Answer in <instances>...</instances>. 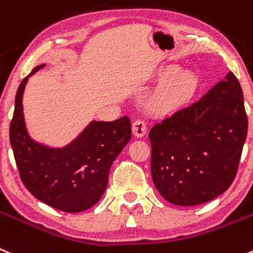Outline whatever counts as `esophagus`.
Instances as JSON below:
<instances>
[{
  "mask_svg": "<svg viewBox=\"0 0 253 253\" xmlns=\"http://www.w3.org/2000/svg\"><path fill=\"white\" fill-rule=\"evenodd\" d=\"M147 132V127H146V124L141 120H136V121L132 124V133L136 136V137L141 138L143 137Z\"/></svg>",
  "mask_w": 253,
  "mask_h": 253,
  "instance_id": "1",
  "label": "esophagus"
}]
</instances>
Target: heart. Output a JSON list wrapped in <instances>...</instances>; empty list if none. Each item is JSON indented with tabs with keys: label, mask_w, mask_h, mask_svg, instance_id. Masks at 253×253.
Returning a JSON list of instances; mask_svg holds the SVG:
<instances>
[{
	"label": "heart",
	"mask_w": 253,
	"mask_h": 253,
	"mask_svg": "<svg viewBox=\"0 0 253 253\" xmlns=\"http://www.w3.org/2000/svg\"><path fill=\"white\" fill-rule=\"evenodd\" d=\"M159 84L148 100V107L159 115H169L187 106L200 86V79L193 71L181 70L178 65L160 67L153 75Z\"/></svg>",
	"instance_id": "b5f03b06"
}]
</instances>
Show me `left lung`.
<instances>
[{"label":"left lung","instance_id":"1","mask_svg":"<svg viewBox=\"0 0 253 253\" xmlns=\"http://www.w3.org/2000/svg\"><path fill=\"white\" fill-rule=\"evenodd\" d=\"M247 126L244 93L232 72L201 100L155 125L151 174L162 197L196 206L225 192L237 173Z\"/></svg>","mask_w":253,"mask_h":253}]
</instances>
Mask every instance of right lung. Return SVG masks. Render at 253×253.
<instances>
[{
	"mask_svg": "<svg viewBox=\"0 0 253 253\" xmlns=\"http://www.w3.org/2000/svg\"><path fill=\"white\" fill-rule=\"evenodd\" d=\"M44 66H36L18 87L9 142L21 180L37 200L63 212H82L102 197L111 166L131 140V122L127 116L110 122L91 121L62 147L32 138L23 112V93L28 79Z\"/></svg>",
	"mask_w": 253,
	"mask_h": 253,
	"instance_id": "obj_1",
	"label": "right lung"
}]
</instances>
